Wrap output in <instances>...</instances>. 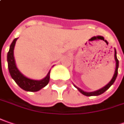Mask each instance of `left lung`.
I'll return each instance as SVG.
<instances>
[{
    "mask_svg": "<svg viewBox=\"0 0 124 124\" xmlns=\"http://www.w3.org/2000/svg\"><path fill=\"white\" fill-rule=\"evenodd\" d=\"M115 61H116V69H115V74L113 75L112 79L110 80V82L106 86H105L104 87H103L102 88L98 90V91H96L94 92H91V93H87V92L84 91L82 89H80L79 88L77 87V86H75V87L78 89V91H79L82 94H83V95H86V96H95V95L97 96V95H100L101 94H102L103 93H104V92L106 91V90H108L109 88L110 87V86L115 82V79L117 78V76L118 67H119V60H118L117 58V52H116V50H115Z\"/></svg>",
    "mask_w": 124,
    "mask_h": 124,
    "instance_id": "obj_1",
    "label": "left lung"
}]
</instances>
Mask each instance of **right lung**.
<instances>
[{"label": "right lung", "instance_id": "right-lung-1", "mask_svg": "<svg viewBox=\"0 0 124 124\" xmlns=\"http://www.w3.org/2000/svg\"><path fill=\"white\" fill-rule=\"evenodd\" d=\"M17 39L18 38H15L13 40L10 45L9 51L7 53V62L9 73L11 78L14 79L16 83L23 90L30 92L38 91L41 88L46 86L49 83L50 78V70L45 78L41 80H34L24 76L16 66L15 60L14 57V49Z\"/></svg>", "mask_w": 124, "mask_h": 124}]
</instances>
